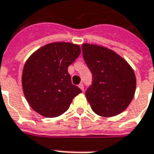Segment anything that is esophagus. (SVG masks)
Masks as SVG:
<instances>
[{
  "instance_id": "obj_1",
  "label": "esophagus",
  "mask_w": 154,
  "mask_h": 154,
  "mask_svg": "<svg viewBox=\"0 0 154 154\" xmlns=\"http://www.w3.org/2000/svg\"><path fill=\"white\" fill-rule=\"evenodd\" d=\"M79 87L82 90V91H84V85L82 84V83H80V84L79 85Z\"/></svg>"
}]
</instances>
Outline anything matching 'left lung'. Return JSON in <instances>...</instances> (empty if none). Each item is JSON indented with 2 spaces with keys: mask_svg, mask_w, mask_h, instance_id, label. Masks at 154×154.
<instances>
[{
  "mask_svg": "<svg viewBox=\"0 0 154 154\" xmlns=\"http://www.w3.org/2000/svg\"><path fill=\"white\" fill-rule=\"evenodd\" d=\"M83 57L92 74V84L85 97L94 113L113 117L131 103L136 91L131 67L117 53L103 46L83 44Z\"/></svg>",
  "mask_w": 154,
  "mask_h": 154,
  "instance_id": "8db88e82",
  "label": "left lung"
}]
</instances>
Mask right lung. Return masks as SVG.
I'll list each match as a JSON object with an SVG mask.
<instances>
[{"label": "right lung", "instance_id": "1", "mask_svg": "<svg viewBox=\"0 0 154 154\" xmlns=\"http://www.w3.org/2000/svg\"><path fill=\"white\" fill-rule=\"evenodd\" d=\"M81 52L69 42L42 46L26 61L22 75L23 93L35 112L47 118L66 112L81 90L72 84L68 68Z\"/></svg>", "mask_w": 154, "mask_h": 154}]
</instances>
